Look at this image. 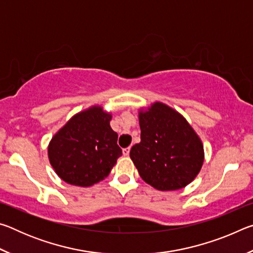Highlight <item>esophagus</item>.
Masks as SVG:
<instances>
[{
	"label": "esophagus",
	"mask_w": 253,
	"mask_h": 253,
	"mask_svg": "<svg viewBox=\"0 0 253 253\" xmlns=\"http://www.w3.org/2000/svg\"><path fill=\"white\" fill-rule=\"evenodd\" d=\"M129 152H130V147H126V148H124V149H123V154H124V156H128V155H129Z\"/></svg>",
	"instance_id": "obj_1"
}]
</instances>
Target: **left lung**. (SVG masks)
<instances>
[{
	"label": "left lung",
	"instance_id": "obj_1",
	"mask_svg": "<svg viewBox=\"0 0 253 253\" xmlns=\"http://www.w3.org/2000/svg\"><path fill=\"white\" fill-rule=\"evenodd\" d=\"M140 143L130 158L145 182L158 191L185 187L199 174L204 161L203 144L181 114L154 102L138 114Z\"/></svg>",
	"mask_w": 253,
	"mask_h": 253
}]
</instances>
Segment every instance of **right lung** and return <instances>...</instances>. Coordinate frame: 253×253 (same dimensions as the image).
<instances>
[{
    "mask_svg": "<svg viewBox=\"0 0 253 253\" xmlns=\"http://www.w3.org/2000/svg\"><path fill=\"white\" fill-rule=\"evenodd\" d=\"M111 114L100 106L76 114L50 140L48 156L66 183L88 187L107 177L122 156L118 135L110 127Z\"/></svg>",
    "mask_w": 253,
    "mask_h": 253,
    "instance_id": "right-lung-1",
    "label": "right lung"
}]
</instances>
